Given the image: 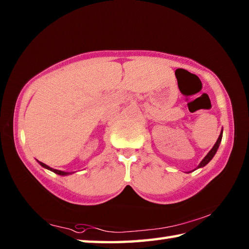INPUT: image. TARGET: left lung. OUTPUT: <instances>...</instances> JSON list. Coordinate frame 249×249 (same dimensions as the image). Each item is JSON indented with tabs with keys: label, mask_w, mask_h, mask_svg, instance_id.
<instances>
[{
	"label": "left lung",
	"mask_w": 249,
	"mask_h": 249,
	"mask_svg": "<svg viewBox=\"0 0 249 249\" xmlns=\"http://www.w3.org/2000/svg\"><path fill=\"white\" fill-rule=\"evenodd\" d=\"M222 136H223V130L221 132L220 136H218L216 142H215V144H214L213 148L209 151L208 155H206L203 159H202V161L199 163V166H197V168H201V167H204V166L208 165V163L211 161V160H212V158L214 157V156H215L216 151H217V149H218V147H220V144H221Z\"/></svg>",
	"instance_id": "1"
}]
</instances>
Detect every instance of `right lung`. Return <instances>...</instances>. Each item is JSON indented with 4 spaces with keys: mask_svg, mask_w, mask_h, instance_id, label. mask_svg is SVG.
I'll use <instances>...</instances> for the list:
<instances>
[{
    "mask_svg": "<svg viewBox=\"0 0 249 249\" xmlns=\"http://www.w3.org/2000/svg\"><path fill=\"white\" fill-rule=\"evenodd\" d=\"M37 161H38V160H37ZM39 162V165L41 166V167H44V168H46V169H48V170H50V171H53V172H54V174H57V175H60V176H67V175H70L71 172H66V171H61V170H57V169H53V168H50L49 166H47V165H45L44 162H41V161H38Z\"/></svg>",
    "mask_w": 249,
    "mask_h": 249,
    "instance_id": "add662e5",
    "label": "right lung"
}]
</instances>
